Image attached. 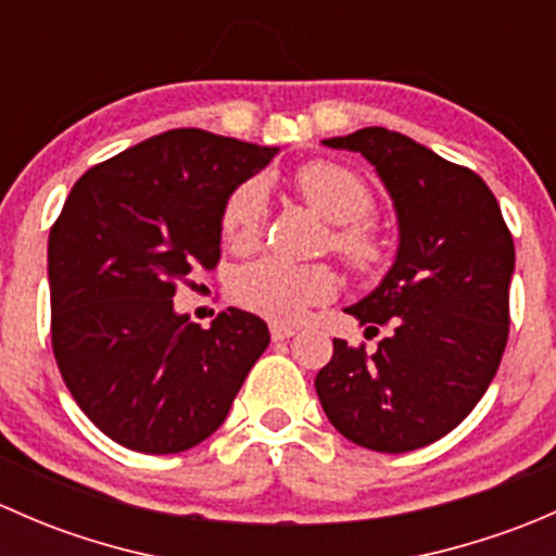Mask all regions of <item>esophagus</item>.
<instances>
[{"label": "esophagus", "mask_w": 556, "mask_h": 556, "mask_svg": "<svg viewBox=\"0 0 556 556\" xmlns=\"http://www.w3.org/2000/svg\"><path fill=\"white\" fill-rule=\"evenodd\" d=\"M271 339L274 341H285V339H290V336H295V328L293 325H282V323H271Z\"/></svg>", "instance_id": "34e87169"}]
</instances>
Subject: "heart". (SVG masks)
<instances>
[{"label": "heart", "mask_w": 556, "mask_h": 556, "mask_svg": "<svg viewBox=\"0 0 556 556\" xmlns=\"http://www.w3.org/2000/svg\"><path fill=\"white\" fill-rule=\"evenodd\" d=\"M293 188L314 212L333 223L330 250L357 274H374L384 263L377 228L366 220L374 212V193L355 172L333 161H309L293 174ZM266 220L263 185L250 179L231 190L220 212V237L233 250H247L261 239ZM336 293V274L328 266L261 257L233 274L231 295L244 309L279 323H293L306 309L325 304Z\"/></svg>", "instance_id": "b5f03b06"}]
</instances>
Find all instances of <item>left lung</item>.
Returning a JSON list of instances; mask_svg holds the SVG:
<instances>
[{
  "instance_id": "left-lung-1",
  "label": "left lung",
  "mask_w": 556,
  "mask_h": 556,
  "mask_svg": "<svg viewBox=\"0 0 556 556\" xmlns=\"http://www.w3.org/2000/svg\"><path fill=\"white\" fill-rule=\"evenodd\" d=\"M325 144L377 166L395 201L401 247L384 282L346 309L390 336L374 355L333 339L314 387L352 444L419 450L457 428L495 379L511 323V231L479 174L403 134L368 126Z\"/></svg>"
}]
</instances>
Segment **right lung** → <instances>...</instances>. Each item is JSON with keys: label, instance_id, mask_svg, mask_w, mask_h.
Segmentation results:
<instances>
[{"label": "right lung", "instance_id": "right-lung-1", "mask_svg": "<svg viewBox=\"0 0 556 556\" xmlns=\"http://www.w3.org/2000/svg\"><path fill=\"white\" fill-rule=\"evenodd\" d=\"M277 148L174 128L88 169L48 239L50 344L72 397L115 444L177 454L210 439L268 346L261 317L174 314L220 261V212Z\"/></svg>", "mask_w": 556, "mask_h": 556}]
</instances>
